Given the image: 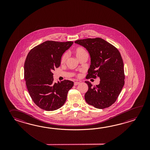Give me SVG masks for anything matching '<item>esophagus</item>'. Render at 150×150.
Wrapping results in <instances>:
<instances>
[{
  "label": "esophagus",
  "mask_w": 150,
  "mask_h": 150,
  "mask_svg": "<svg viewBox=\"0 0 150 150\" xmlns=\"http://www.w3.org/2000/svg\"><path fill=\"white\" fill-rule=\"evenodd\" d=\"M80 82H78V81H76V82H74V86H76V85H78V84H79Z\"/></svg>",
  "instance_id": "esophagus-1"
}]
</instances>
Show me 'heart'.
Wrapping results in <instances>:
<instances>
[{
	"label": "heart",
	"mask_w": 150,
	"mask_h": 150,
	"mask_svg": "<svg viewBox=\"0 0 150 150\" xmlns=\"http://www.w3.org/2000/svg\"><path fill=\"white\" fill-rule=\"evenodd\" d=\"M74 54H76V57H79L80 56H82L83 54H87L86 50L81 47H79V48H76V49L74 50ZM68 57V55L67 53H65L61 58V62L62 63H64Z\"/></svg>",
	"instance_id": "1"
}]
</instances>
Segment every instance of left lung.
Wrapping results in <instances>:
<instances>
[{"instance_id": "left-lung-1", "label": "left lung", "mask_w": 150, "mask_h": 150, "mask_svg": "<svg viewBox=\"0 0 150 150\" xmlns=\"http://www.w3.org/2000/svg\"><path fill=\"white\" fill-rule=\"evenodd\" d=\"M86 48L91 57L86 78L99 77L100 83L93 86L85 81L88 90L85 99L96 108L104 109L116 101L125 85L124 64L118 49L102 38H86L74 42Z\"/></svg>"}]
</instances>
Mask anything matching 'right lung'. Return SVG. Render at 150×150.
I'll return each mask as SVG.
<instances>
[{
	"instance_id": "add662e5",
	"label": "right lung",
	"mask_w": 150,
	"mask_h": 150,
	"mask_svg": "<svg viewBox=\"0 0 150 150\" xmlns=\"http://www.w3.org/2000/svg\"><path fill=\"white\" fill-rule=\"evenodd\" d=\"M73 43L47 41L29 52L24 64V78L29 95L40 108L52 111L66 101L74 83L64 80L54 83L52 72L60 66L62 55Z\"/></svg>"
}]
</instances>
